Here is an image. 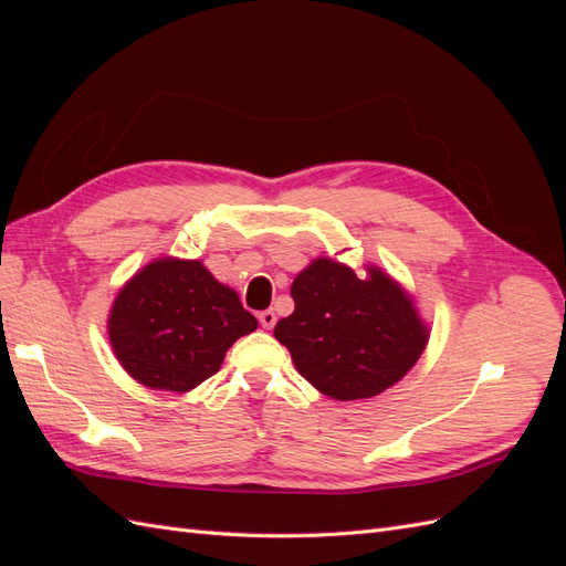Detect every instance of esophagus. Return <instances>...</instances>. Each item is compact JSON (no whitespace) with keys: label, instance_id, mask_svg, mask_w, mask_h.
Instances as JSON below:
<instances>
[{"label":"esophagus","instance_id":"esophagus-1","mask_svg":"<svg viewBox=\"0 0 566 566\" xmlns=\"http://www.w3.org/2000/svg\"><path fill=\"white\" fill-rule=\"evenodd\" d=\"M260 323H262V328H266V331H271L273 325H276V314H273L271 310H266V312H260Z\"/></svg>","mask_w":566,"mask_h":566}]
</instances>
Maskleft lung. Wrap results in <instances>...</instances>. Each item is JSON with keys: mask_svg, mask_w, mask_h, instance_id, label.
<instances>
[{"mask_svg": "<svg viewBox=\"0 0 566 566\" xmlns=\"http://www.w3.org/2000/svg\"><path fill=\"white\" fill-rule=\"evenodd\" d=\"M366 276L331 256L302 269L295 312L273 328L302 378L337 401L373 399L418 364L430 325L399 281L375 264Z\"/></svg>", "mask_w": 566, "mask_h": 566, "instance_id": "left-lung-1", "label": "left lung"}]
</instances>
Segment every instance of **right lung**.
<instances>
[{
  "label": "right lung",
  "mask_w": 566,
  "mask_h": 566,
  "mask_svg": "<svg viewBox=\"0 0 566 566\" xmlns=\"http://www.w3.org/2000/svg\"><path fill=\"white\" fill-rule=\"evenodd\" d=\"M256 328L233 287L200 260L158 256L119 287L108 339L129 378L148 389L191 391L214 375L238 337Z\"/></svg>",
  "instance_id": "add662e5"
}]
</instances>
